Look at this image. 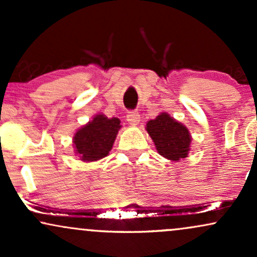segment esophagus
I'll return each mask as SVG.
<instances>
[{"instance_id": "esophagus-1", "label": "esophagus", "mask_w": 257, "mask_h": 257, "mask_svg": "<svg viewBox=\"0 0 257 257\" xmlns=\"http://www.w3.org/2000/svg\"><path fill=\"white\" fill-rule=\"evenodd\" d=\"M126 120H128L131 124H138L140 122V114H139L138 111H129L126 113Z\"/></svg>"}]
</instances>
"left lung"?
<instances>
[{
    "label": "left lung",
    "mask_w": 257,
    "mask_h": 257,
    "mask_svg": "<svg viewBox=\"0 0 257 257\" xmlns=\"http://www.w3.org/2000/svg\"><path fill=\"white\" fill-rule=\"evenodd\" d=\"M146 131L152 138L158 153L170 161L187 157L191 135L187 128L168 113H161L147 122Z\"/></svg>",
    "instance_id": "8db88e82"
}]
</instances>
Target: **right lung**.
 I'll return each mask as SVG.
<instances>
[{
    "mask_svg": "<svg viewBox=\"0 0 257 257\" xmlns=\"http://www.w3.org/2000/svg\"><path fill=\"white\" fill-rule=\"evenodd\" d=\"M118 118L96 114L91 122L76 133L73 138L76 153L82 161L93 162L104 158L111 151L120 125Z\"/></svg>",
    "mask_w": 257,
    "mask_h": 257,
    "instance_id": "obj_1",
    "label": "right lung"
}]
</instances>
